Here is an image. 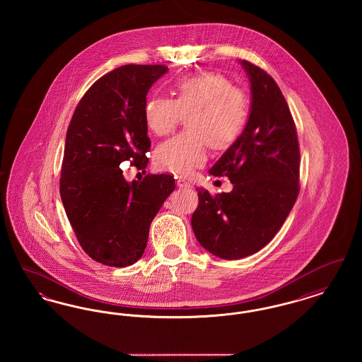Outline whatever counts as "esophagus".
<instances>
[{
	"label": "esophagus",
	"mask_w": 362,
	"mask_h": 362,
	"mask_svg": "<svg viewBox=\"0 0 362 362\" xmlns=\"http://www.w3.org/2000/svg\"><path fill=\"white\" fill-rule=\"evenodd\" d=\"M176 185H177V187H180V189L189 187V182H187L186 179H183V177H176Z\"/></svg>",
	"instance_id": "1"
}]
</instances>
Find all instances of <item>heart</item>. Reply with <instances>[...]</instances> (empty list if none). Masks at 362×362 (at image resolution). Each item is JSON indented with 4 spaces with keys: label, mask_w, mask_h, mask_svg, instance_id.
Masks as SVG:
<instances>
[{
    "label": "heart",
    "mask_w": 362,
    "mask_h": 362,
    "mask_svg": "<svg viewBox=\"0 0 362 362\" xmlns=\"http://www.w3.org/2000/svg\"><path fill=\"white\" fill-rule=\"evenodd\" d=\"M173 92L175 99H148L144 121L153 134L165 136L187 115L189 129L161 142L153 153L160 170L186 175L206 161L209 144L226 149L240 137L250 117V99L214 71L186 76L175 83Z\"/></svg>",
    "instance_id": "heart-1"
}]
</instances>
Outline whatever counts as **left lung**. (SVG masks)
Instances as JSON below:
<instances>
[{"label": "left lung", "instance_id": "obj_1", "mask_svg": "<svg viewBox=\"0 0 362 362\" xmlns=\"http://www.w3.org/2000/svg\"><path fill=\"white\" fill-rule=\"evenodd\" d=\"M251 84V110L240 134L210 168L233 189L211 195L198 189L191 226L199 244L218 258L250 257L276 236L300 186V148L289 105L274 78L240 61Z\"/></svg>", "mask_w": 362, "mask_h": 362}]
</instances>
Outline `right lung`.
<instances>
[{
  "mask_svg": "<svg viewBox=\"0 0 362 362\" xmlns=\"http://www.w3.org/2000/svg\"><path fill=\"white\" fill-rule=\"evenodd\" d=\"M164 65H124L90 86L71 117L59 179L61 199L86 254L126 267L142 257L149 228L175 189L168 173L129 183L121 163L148 165L151 149L144 107Z\"/></svg>",
  "mask_w": 362,
  "mask_h": 362,
  "instance_id": "obj_1",
  "label": "right lung"
}]
</instances>
